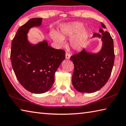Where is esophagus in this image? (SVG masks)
Segmentation results:
<instances>
[{
  "label": "esophagus",
  "mask_w": 126,
  "mask_h": 126,
  "mask_svg": "<svg viewBox=\"0 0 126 126\" xmlns=\"http://www.w3.org/2000/svg\"><path fill=\"white\" fill-rule=\"evenodd\" d=\"M70 54L69 53H68V52H66V53H65V58L67 59H69L70 58Z\"/></svg>",
  "instance_id": "esophagus-1"
}]
</instances>
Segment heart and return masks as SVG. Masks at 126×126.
<instances>
[{"label":"heart","instance_id":"obj_1","mask_svg":"<svg viewBox=\"0 0 126 126\" xmlns=\"http://www.w3.org/2000/svg\"><path fill=\"white\" fill-rule=\"evenodd\" d=\"M84 25L80 22H73L61 29L58 33L53 32L51 36L55 42L59 46L64 43V38H72L70 41L73 48L79 50L85 45L88 37V33L83 29Z\"/></svg>","mask_w":126,"mask_h":126}]
</instances>
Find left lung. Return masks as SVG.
<instances>
[{"label":"left lung","mask_w":126,"mask_h":126,"mask_svg":"<svg viewBox=\"0 0 126 126\" xmlns=\"http://www.w3.org/2000/svg\"><path fill=\"white\" fill-rule=\"evenodd\" d=\"M100 33H95L93 37L101 38L102 48L97 53L87 52L83 49L70 57L74 65L72 84L80 93H91L99 90L110 77L112 70L115 53L113 41L110 34L104 30L106 27L101 23Z\"/></svg>","instance_id":"obj_1"}]
</instances>
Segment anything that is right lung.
<instances>
[{"instance_id": "obj_1", "label": "right lung", "mask_w": 126, "mask_h": 126, "mask_svg": "<svg viewBox=\"0 0 126 126\" xmlns=\"http://www.w3.org/2000/svg\"><path fill=\"white\" fill-rule=\"evenodd\" d=\"M42 18H32L19 27L11 42L10 59L16 78L24 88L34 94L48 91L54 74L65 59V52L48 45L46 40L32 45L27 40L30 29L40 26Z\"/></svg>"}]
</instances>
